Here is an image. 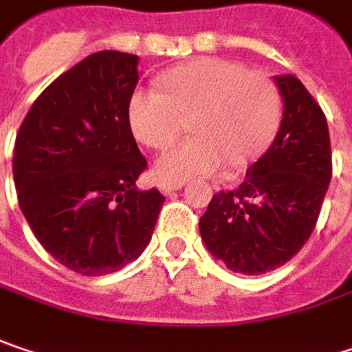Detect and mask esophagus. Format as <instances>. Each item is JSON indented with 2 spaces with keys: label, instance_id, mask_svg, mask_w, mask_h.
Instances as JSON below:
<instances>
[{
  "label": "esophagus",
  "instance_id": "esophagus-1",
  "mask_svg": "<svg viewBox=\"0 0 352 352\" xmlns=\"http://www.w3.org/2000/svg\"><path fill=\"white\" fill-rule=\"evenodd\" d=\"M159 187H161V191H163L165 195H171L173 191H177V189H181V187H183V183H161Z\"/></svg>",
  "mask_w": 352,
  "mask_h": 352
}]
</instances>
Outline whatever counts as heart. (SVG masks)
I'll list each match as a JSON object with an SVG mask.
<instances>
[{
	"instance_id": "1",
	"label": "heart",
	"mask_w": 352,
	"mask_h": 352,
	"mask_svg": "<svg viewBox=\"0 0 352 352\" xmlns=\"http://www.w3.org/2000/svg\"><path fill=\"white\" fill-rule=\"evenodd\" d=\"M159 89H137L127 103L129 127L143 145L167 149L187 127L193 137L155 163L161 183L213 175L229 161L245 167L273 141L280 101L269 79L217 57L193 59L163 72Z\"/></svg>"
}]
</instances>
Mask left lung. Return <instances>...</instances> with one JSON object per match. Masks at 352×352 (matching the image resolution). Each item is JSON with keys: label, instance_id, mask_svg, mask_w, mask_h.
<instances>
[{"label": "left lung", "instance_id": "obj_1", "mask_svg": "<svg viewBox=\"0 0 352 352\" xmlns=\"http://www.w3.org/2000/svg\"><path fill=\"white\" fill-rule=\"evenodd\" d=\"M285 109L267 153L237 189L219 191L199 219L201 239L231 271L261 275L309 241L331 183V139L320 105L295 75L275 77Z\"/></svg>", "mask_w": 352, "mask_h": 352}]
</instances>
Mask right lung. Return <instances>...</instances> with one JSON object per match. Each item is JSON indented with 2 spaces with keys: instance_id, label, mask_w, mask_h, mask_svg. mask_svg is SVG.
<instances>
[{
  "instance_id": "1",
  "label": "right lung",
  "mask_w": 352,
  "mask_h": 352,
  "mask_svg": "<svg viewBox=\"0 0 352 352\" xmlns=\"http://www.w3.org/2000/svg\"><path fill=\"white\" fill-rule=\"evenodd\" d=\"M137 63L121 52L85 57L35 99L15 137L21 213L43 249L85 277L139 257L165 203L135 185L147 169L127 119Z\"/></svg>"
}]
</instances>
